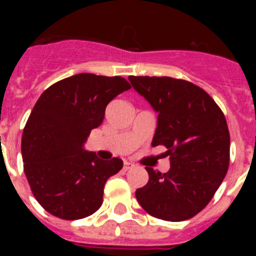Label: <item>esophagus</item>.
Instances as JSON below:
<instances>
[{"label": "esophagus", "mask_w": 256, "mask_h": 256, "mask_svg": "<svg viewBox=\"0 0 256 256\" xmlns=\"http://www.w3.org/2000/svg\"><path fill=\"white\" fill-rule=\"evenodd\" d=\"M136 168V166H134V164H130V162H124V171L132 170V168Z\"/></svg>", "instance_id": "obj_1"}]
</instances>
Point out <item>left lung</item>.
I'll use <instances>...</instances> for the list:
<instances>
[{
  "mask_svg": "<svg viewBox=\"0 0 256 256\" xmlns=\"http://www.w3.org/2000/svg\"><path fill=\"white\" fill-rule=\"evenodd\" d=\"M132 88L158 112L152 146H164L170 170L146 168L148 182L136 191L148 214L182 222L208 204L230 164L226 118L203 88L171 77H128Z\"/></svg>",
  "mask_w": 256,
  "mask_h": 256,
  "instance_id": "1",
  "label": "left lung"
}]
</instances>
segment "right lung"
<instances>
[{"mask_svg":"<svg viewBox=\"0 0 256 256\" xmlns=\"http://www.w3.org/2000/svg\"><path fill=\"white\" fill-rule=\"evenodd\" d=\"M132 88L124 78L81 73L42 92L24 128V171L34 198L54 216L86 218L104 202V183L122 168L120 158L100 160L84 144L118 94Z\"/></svg>","mask_w":256,"mask_h":256,"instance_id":"1","label":"right lung"}]
</instances>
